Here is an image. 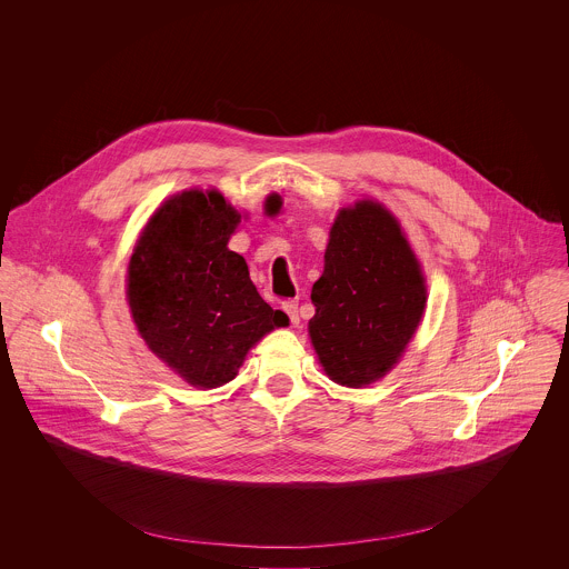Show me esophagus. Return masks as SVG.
I'll use <instances>...</instances> for the list:
<instances>
[{
  "instance_id": "obj_1",
  "label": "esophagus",
  "mask_w": 569,
  "mask_h": 569,
  "mask_svg": "<svg viewBox=\"0 0 569 569\" xmlns=\"http://www.w3.org/2000/svg\"><path fill=\"white\" fill-rule=\"evenodd\" d=\"M282 311L289 316L291 325H300V313H298V302H296V300H284V302H282Z\"/></svg>"
}]
</instances>
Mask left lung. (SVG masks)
I'll return each instance as SVG.
<instances>
[{
	"mask_svg": "<svg viewBox=\"0 0 569 569\" xmlns=\"http://www.w3.org/2000/svg\"><path fill=\"white\" fill-rule=\"evenodd\" d=\"M311 343L330 381L363 388L401 359L427 305L420 264L379 201L339 210L313 284Z\"/></svg>",
	"mask_w": 569,
	"mask_h": 569,
	"instance_id": "1",
	"label": "left lung"
}]
</instances>
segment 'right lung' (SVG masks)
Wrapping results in <instances>:
<instances>
[{
    "label": "right lung",
    "mask_w": 569,
    "mask_h": 569,
    "mask_svg": "<svg viewBox=\"0 0 569 569\" xmlns=\"http://www.w3.org/2000/svg\"><path fill=\"white\" fill-rule=\"evenodd\" d=\"M239 223L219 190H183L158 208L129 260L127 300L142 339L201 390L232 381L249 348L289 325L228 249Z\"/></svg>",
    "instance_id": "1"
}]
</instances>
